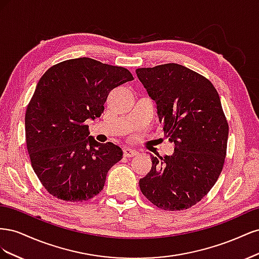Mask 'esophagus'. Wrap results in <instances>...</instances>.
Segmentation results:
<instances>
[{"label": "esophagus", "mask_w": 259, "mask_h": 259, "mask_svg": "<svg viewBox=\"0 0 259 259\" xmlns=\"http://www.w3.org/2000/svg\"><path fill=\"white\" fill-rule=\"evenodd\" d=\"M123 154L125 158H132V156H136L138 152L135 150V149L132 148H124L123 149Z\"/></svg>", "instance_id": "1"}]
</instances>
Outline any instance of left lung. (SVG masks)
<instances>
[{"label": "left lung", "instance_id": "left-lung-1", "mask_svg": "<svg viewBox=\"0 0 259 259\" xmlns=\"http://www.w3.org/2000/svg\"><path fill=\"white\" fill-rule=\"evenodd\" d=\"M155 101L171 155H151L152 166L139 187L152 204L182 210L197 204L213 188L226 158L229 126L218 93L206 77L178 64L136 69Z\"/></svg>", "mask_w": 259, "mask_h": 259}]
</instances>
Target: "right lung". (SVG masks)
I'll return each instance as SVG.
<instances>
[{"mask_svg": "<svg viewBox=\"0 0 259 259\" xmlns=\"http://www.w3.org/2000/svg\"><path fill=\"white\" fill-rule=\"evenodd\" d=\"M127 69L82 57L54 65L38 81L26 111L31 165L53 197L88 201L105 186L122 149L90 136L89 119L104 112L113 89L133 81Z\"/></svg>", "mask_w": 259, "mask_h": 259, "instance_id": "obj_1", "label": "right lung"}]
</instances>
